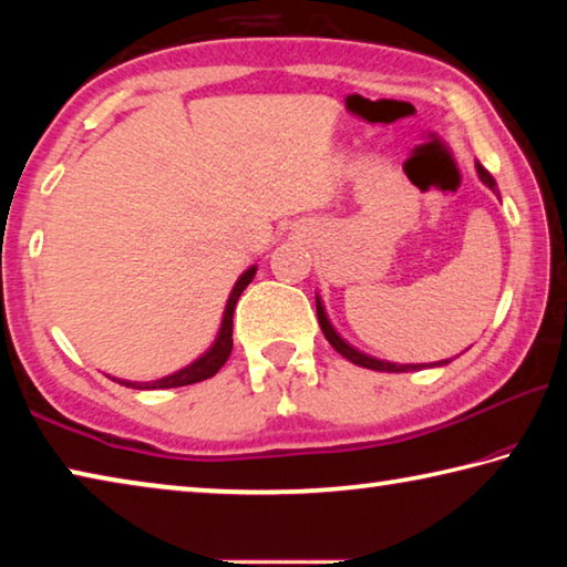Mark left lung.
Returning <instances> with one entry per match:
<instances>
[{
  "label": "left lung",
  "mask_w": 567,
  "mask_h": 567,
  "mask_svg": "<svg viewBox=\"0 0 567 567\" xmlns=\"http://www.w3.org/2000/svg\"><path fill=\"white\" fill-rule=\"evenodd\" d=\"M477 175H480V179L485 182L487 187H491V189L495 192L497 185H495V179L491 177V172H487L483 165H477ZM315 302H318V320H320L322 334H324V338H328V342L332 344V348L342 354V358H348L350 362L360 364V368L378 370V372H408V370L425 368V364H395V362H382V360L370 358V354H362V352H358L354 348H350V344L344 342L338 332H334V328H332L330 320H328V315H324V307H322V302H320V297H315ZM447 362H450V360H443L440 364H447Z\"/></svg>",
  "instance_id": "left-lung-1"
}]
</instances>
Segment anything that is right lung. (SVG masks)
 <instances>
[{"instance_id": "obj_1", "label": "right lung", "mask_w": 567, "mask_h": 567, "mask_svg": "<svg viewBox=\"0 0 567 567\" xmlns=\"http://www.w3.org/2000/svg\"><path fill=\"white\" fill-rule=\"evenodd\" d=\"M257 272V267H249V270L239 277L235 282L233 292H229V300L225 307V318L223 324H219V332H217V340L213 348H209L203 358L195 360L192 364H187L185 370H177L172 372L167 378H159L155 382H127V380H117L120 385L124 388H134V390H165V388H182V385H195V382H203L207 378L217 375V370L223 368L227 362L229 352H233V315H235V305L239 300V295H243L245 287L252 282V277Z\"/></svg>"}]
</instances>
